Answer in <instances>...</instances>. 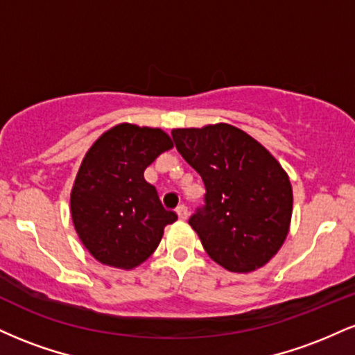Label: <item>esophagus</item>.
<instances>
[{
  "label": "esophagus",
  "instance_id": "1",
  "mask_svg": "<svg viewBox=\"0 0 355 355\" xmlns=\"http://www.w3.org/2000/svg\"><path fill=\"white\" fill-rule=\"evenodd\" d=\"M177 214H178V218H180V220L189 218V209H187L185 205H178L177 207Z\"/></svg>",
  "mask_w": 355,
  "mask_h": 355
}]
</instances>
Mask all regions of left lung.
Instances as JSON below:
<instances>
[{
    "label": "left lung",
    "instance_id": "1",
    "mask_svg": "<svg viewBox=\"0 0 355 355\" xmlns=\"http://www.w3.org/2000/svg\"><path fill=\"white\" fill-rule=\"evenodd\" d=\"M172 137L205 185V205L189 223L210 259L239 274L266 266L291 227L294 197L285 170L237 126L175 128Z\"/></svg>",
    "mask_w": 355,
    "mask_h": 355
}]
</instances>
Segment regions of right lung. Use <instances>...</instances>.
<instances>
[{
	"label": "right lung",
	"instance_id": "right-lung-1",
	"mask_svg": "<svg viewBox=\"0 0 355 355\" xmlns=\"http://www.w3.org/2000/svg\"><path fill=\"white\" fill-rule=\"evenodd\" d=\"M173 146L164 130L120 123L85 155L71 190V218L88 252L105 266H140L177 220L144 172Z\"/></svg>",
	"mask_w": 355,
	"mask_h": 355
}]
</instances>
